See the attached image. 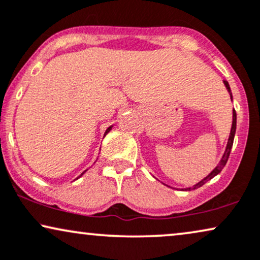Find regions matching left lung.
<instances>
[{
  "label": "left lung",
  "instance_id": "left-lung-1",
  "mask_svg": "<svg viewBox=\"0 0 260 260\" xmlns=\"http://www.w3.org/2000/svg\"><path fill=\"white\" fill-rule=\"evenodd\" d=\"M223 84L226 86L228 94L231 96V100L233 101V96H232V91H231V86L228 84L227 81H223ZM235 129H237V113H235V110L233 109V121H232V128H231V133H230V138H228V141H227V146H226V150H224L223 154H222V158H221V160L219 161V164L215 166V169L210 172V174L207 176L202 179V181H200L199 183H196L195 185L191 186V188H186L185 190H193V189H197L200 188V186H202L203 184H206L207 182L210 181L213 177H215L216 175H219L221 170L224 168V165H226V162L228 160V157H230V153H231V150H232V146H233V141H234V136H235Z\"/></svg>",
  "mask_w": 260,
  "mask_h": 260
}]
</instances>
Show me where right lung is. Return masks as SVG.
I'll use <instances>...</instances> for the list:
<instances>
[{"label":"right lung","mask_w":260,"mask_h":260,"mask_svg":"<svg viewBox=\"0 0 260 260\" xmlns=\"http://www.w3.org/2000/svg\"><path fill=\"white\" fill-rule=\"evenodd\" d=\"M112 127H113V126H110V127H108V128H107V131H106V133H105V134H107V133H109V132H110V129H112ZM82 175H83V174H82ZM82 175H81V176H82ZM81 176H79V177H81Z\"/></svg>","instance_id":"add662e5"}]
</instances>
